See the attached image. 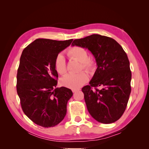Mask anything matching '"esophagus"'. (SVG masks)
I'll return each mask as SVG.
<instances>
[{
	"mask_svg": "<svg viewBox=\"0 0 149 149\" xmlns=\"http://www.w3.org/2000/svg\"><path fill=\"white\" fill-rule=\"evenodd\" d=\"M79 90V89H73L72 91H73V93H75V92H76V91H77Z\"/></svg>",
	"mask_w": 149,
	"mask_h": 149,
	"instance_id": "esophagus-1",
	"label": "esophagus"
}]
</instances>
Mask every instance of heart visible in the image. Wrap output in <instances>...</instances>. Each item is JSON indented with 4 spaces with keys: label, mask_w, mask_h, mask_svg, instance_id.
I'll return each mask as SVG.
<instances>
[{
    "label": "heart",
    "mask_w": 149,
    "mask_h": 149,
    "mask_svg": "<svg viewBox=\"0 0 149 149\" xmlns=\"http://www.w3.org/2000/svg\"><path fill=\"white\" fill-rule=\"evenodd\" d=\"M68 56L70 58L75 59L81 63V69L91 70L94 67L95 62L88 57L87 50L81 47H71L68 50ZM54 66L59 74L63 75L66 72V65L65 57L62 54L56 56L54 60ZM88 80V75L85 72L77 74H68L61 79V84L71 89H77L86 83Z\"/></svg>",
    "instance_id": "heart-1"
}]
</instances>
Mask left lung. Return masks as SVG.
<instances>
[{
	"label": "left lung",
	"instance_id": "obj_1",
	"mask_svg": "<svg viewBox=\"0 0 149 149\" xmlns=\"http://www.w3.org/2000/svg\"><path fill=\"white\" fill-rule=\"evenodd\" d=\"M72 45L88 49L97 63L90 85L82 88L88 112L100 123L117 121L125 111L131 91L130 63L125 52L116 40L99 34L75 40Z\"/></svg>",
	"mask_w": 149,
	"mask_h": 149
}]
</instances>
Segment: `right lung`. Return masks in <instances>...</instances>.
<instances>
[{"label":"right lung","instance_id":"obj_1","mask_svg":"<svg viewBox=\"0 0 149 149\" xmlns=\"http://www.w3.org/2000/svg\"><path fill=\"white\" fill-rule=\"evenodd\" d=\"M72 41L38 38L22 53L17 75V93L24 113L42 127L58 125L66 114V105L73 93L67 88H56L58 74L54 60Z\"/></svg>","mask_w":149,"mask_h":149}]
</instances>
